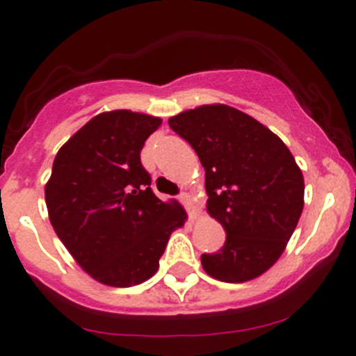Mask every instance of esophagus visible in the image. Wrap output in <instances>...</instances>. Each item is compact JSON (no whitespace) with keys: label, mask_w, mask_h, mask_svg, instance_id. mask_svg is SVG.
<instances>
[{"label":"esophagus","mask_w":356,"mask_h":356,"mask_svg":"<svg viewBox=\"0 0 356 356\" xmlns=\"http://www.w3.org/2000/svg\"><path fill=\"white\" fill-rule=\"evenodd\" d=\"M179 202L186 207V210H188L189 216L191 217L196 216V207H195V203L191 202V196H189L188 193H181V195H179Z\"/></svg>","instance_id":"1"}]
</instances>
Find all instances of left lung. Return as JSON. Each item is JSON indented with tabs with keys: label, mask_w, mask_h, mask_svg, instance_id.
Masks as SVG:
<instances>
[{
	"label": "left lung",
	"mask_w": 356,
	"mask_h": 356,
	"mask_svg": "<svg viewBox=\"0 0 356 356\" xmlns=\"http://www.w3.org/2000/svg\"><path fill=\"white\" fill-rule=\"evenodd\" d=\"M205 168L207 210L226 231L202 254L207 275L241 284L268 271L291 240L305 205V179L289 147L252 116L224 104L168 120Z\"/></svg>",
	"instance_id": "8db88e82"
}]
</instances>
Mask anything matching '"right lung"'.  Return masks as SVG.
<instances>
[{
	"instance_id": "right-lung-1",
	"label": "right lung",
	"mask_w": 356,
	"mask_h": 356,
	"mask_svg": "<svg viewBox=\"0 0 356 356\" xmlns=\"http://www.w3.org/2000/svg\"><path fill=\"white\" fill-rule=\"evenodd\" d=\"M161 125L140 113L92 118L58 149L44 188L55 233L86 273L111 287L153 277L186 212L151 189L140 149Z\"/></svg>"
}]
</instances>
